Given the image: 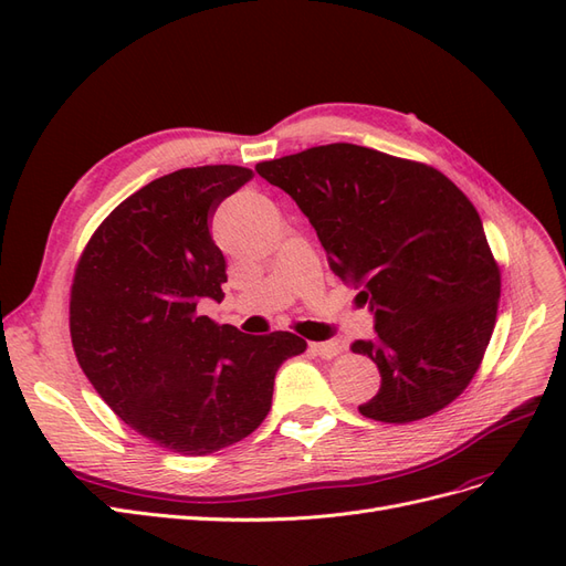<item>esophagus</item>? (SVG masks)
I'll list each match as a JSON object with an SVG mask.
<instances>
[{
    "label": "esophagus",
    "mask_w": 566,
    "mask_h": 566,
    "mask_svg": "<svg viewBox=\"0 0 566 566\" xmlns=\"http://www.w3.org/2000/svg\"><path fill=\"white\" fill-rule=\"evenodd\" d=\"M310 349H312L314 354H318L321 358H333V356H337V354L342 352V345H339L337 339H331V342H312Z\"/></svg>",
    "instance_id": "esophagus-1"
}]
</instances>
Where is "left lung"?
I'll list each match as a JSON object with an SVG mask.
<instances>
[{"label":"left lung","instance_id":"1","mask_svg":"<svg viewBox=\"0 0 566 566\" xmlns=\"http://www.w3.org/2000/svg\"><path fill=\"white\" fill-rule=\"evenodd\" d=\"M254 169L297 202L335 276L375 316V335L352 345L382 378L361 416L413 422L460 397L501 300V271L468 196L434 167L354 144Z\"/></svg>","mask_w":566,"mask_h":566}]
</instances>
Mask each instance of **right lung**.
Wrapping results in <instances>:
<instances>
[{
	"instance_id": "add662e5",
	"label": "right lung",
	"mask_w": 566,
	"mask_h": 566,
	"mask_svg": "<svg viewBox=\"0 0 566 566\" xmlns=\"http://www.w3.org/2000/svg\"><path fill=\"white\" fill-rule=\"evenodd\" d=\"M252 179L238 165L186 167L104 219L71 290V337L94 389L132 430L179 455L245 439L271 408L276 370L306 349L293 333L245 335L200 306L224 300L217 205Z\"/></svg>"
}]
</instances>
